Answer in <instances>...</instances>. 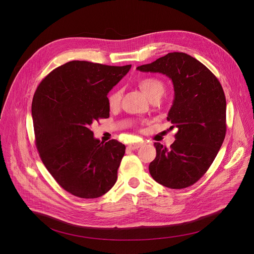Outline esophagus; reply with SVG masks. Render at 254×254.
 I'll list each match as a JSON object with an SVG mask.
<instances>
[{
    "label": "esophagus",
    "instance_id": "obj_1",
    "mask_svg": "<svg viewBox=\"0 0 254 254\" xmlns=\"http://www.w3.org/2000/svg\"><path fill=\"white\" fill-rule=\"evenodd\" d=\"M143 144V142L142 141H140V142H135V143H129L128 144V148L130 149V150H137L138 148H140L141 146Z\"/></svg>",
    "mask_w": 254,
    "mask_h": 254
}]
</instances>
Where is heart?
Returning a JSON list of instances; mask_svg holds the SVG:
<instances>
[{"label":"heart","mask_w":254,"mask_h":254,"mask_svg":"<svg viewBox=\"0 0 254 254\" xmlns=\"http://www.w3.org/2000/svg\"><path fill=\"white\" fill-rule=\"evenodd\" d=\"M137 85L150 100L154 98H160L166 90L165 83L156 77H144L137 81ZM122 90L115 88L107 95V103L111 108H116L120 105L122 99Z\"/></svg>","instance_id":"b5f03b06"}]
</instances>
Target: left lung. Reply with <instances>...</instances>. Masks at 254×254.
Instances as JSON below:
<instances>
[{"label": "left lung", "instance_id": "obj_1", "mask_svg": "<svg viewBox=\"0 0 254 254\" xmlns=\"http://www.w3.org/2000/svg\"><path fill=\"white\" fill-rule=\"evenodd\" d=\"M159 72L173 82L175 97L167 120L178 132L170 148L155 142L157 156L149 170L159 184L171 189L192 186L207 172L226 134V98L212 72L194 57L173 52L136 67Z\"/></svg>", "mask_w": 254, "mask_h": 254}]
</instances>
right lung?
I'll use <instances>...</instances> for the list:
<instances>
[{
	"label": "right lung",
	"mask_w": 254,
	"mask_h": 254,
	"mask_svg": "<svg viewBox=\"0 0 254 254\" xmlns=\"http://www.w3.org/2000/svg\"><path fill=\"white\" fill-rule=\"evenodd\" d=\"M131 65L70 61L40 82L32 101L36 147L56 182L79 198H98L117 182L126 146L103 143L90 126L110 118L107 93Z\"/></svg>",
	"instance_id": "add662e5"
}]
</instances>
